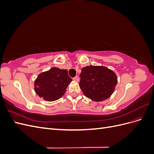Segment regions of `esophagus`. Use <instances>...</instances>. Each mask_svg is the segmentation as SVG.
Here are the masks:
<instances>
[{
    "label": "esophagus",
    "instance_id": "1",
    "mask_svg": "<svg viewBox=\"0 0 154 154\" xmlns=\"http://www.w3.org/2000/svg\"><path fill=\"white\" fill-rule=\"evenodd\" d=\"M73 80L75 81V82H79V78L78 76H75L74 78H73Z\"/></svg>",
    "mask_w": 154,
    "mask_h": 154
}]
</instances>
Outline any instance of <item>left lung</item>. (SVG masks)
Segmentation results:
<instances>
[{
    "label": "left lung",
    "instance_id": "8db88e82",
    "mask_svg": "<svg viewBox=\"0 0 154 154\" xmlns=\"http://www.w3.org/2000/svg\"><path fill=\"white\" fill-rule=\"evenodd\" d=\"M118 78L105 66H89L82 69L80 87L83 94L94 101H102L113 94Z\"/></svg>",
    "mask_w": 154,
    "mask_h": 154
}]
</instances>
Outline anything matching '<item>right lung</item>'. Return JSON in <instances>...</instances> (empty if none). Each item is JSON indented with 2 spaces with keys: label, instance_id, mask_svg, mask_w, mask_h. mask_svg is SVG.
<instances>
[{
  "label": "right lung",
  "instance_id": "1",
  "mask_svg": "<svg viewBox=\"0 0 154 154\" xmlns=\"http://www.w3.org/2000/svg\"><path fill=\"white\" fill-rule=\"evenodd\" d=\"M71 82L67 69L54 67L38 74L34 82V89L45 101H54L63 96Z\"/></svg>",
  "mask_w": 154,
  "mask_h": 154
}]
</instances>
